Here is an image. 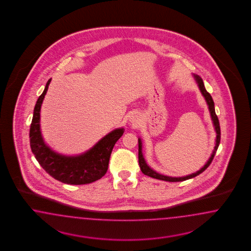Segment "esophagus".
Listing matches in <instances>:
<instances>
[{
	"mask_svg": "<svg viewBox=\"0 0 251 251\" xmlns=\"http://www.w3.org/2000/svg\"><path fill=\"white\" fill-rule=\"evenodd\" d=\"M129 121H130L131 124H132L133 126H137V125L140 124V119H139V117H138L137 115H131V116L129 117Z\"/></svg>",
	"mask_w": 251,
	"mask_h": 251,
	"instance_id": "34e87169",
	"label": "esophagus"
}]
</instances>
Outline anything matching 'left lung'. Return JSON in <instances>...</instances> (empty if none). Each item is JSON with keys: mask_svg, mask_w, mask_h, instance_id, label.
Segmentation results:
<instances>
[{"mask_svg": "<svg viewBox=\"0 0 251 251\" xmlns=\"http://www.w3.org/2000/svg\"><path fill=\"white\" fill-rule=\"evenodd\" d=\"M196 82H197L198 86L200 88V90L201 92L202 96L204 97L206 102H207V105L209 107V110H210V113H211V117H212V121H213V126H214V129L216 131V140H215V146H214V150L213 151V153L211 154V157L209 158V160L207 161L204 167H201L199 171L195 172V173H192L191 175L186 176H179V177H173V176H167L161 175L159 173L155 172L154 170H152L151 167H149L146 162H145V158H144V155H143V152H142V141L141 139H138V145H139V154H138V157H139V165L141 167V170L142 172L146 176H149L153 178H156V179H160V180H165V181H169V182H178V181H184V180H187V179H190L192 177H195L198 175H200L201 173H202L205 169H207V167H209L213 161V157L215 155V152L218 149V146L220 144L221 140V130H220V124H219V120H218V117L217 115L215 114V109H214V103H213V99L211 97V95L206 91L205 86L203 84V81L202 79L199 75H193Z\"/></svg>", "mask_w": 251, "mask_h": 251, "instance_id": "8db88e82", "label": "left lung"}]
</instances>
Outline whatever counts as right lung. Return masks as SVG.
Returning a JSON list of instances; mask_svg holds the SVG:
<instances>
[{
  "instance_id": "add662e5",
  "label": "right lung",
  "mask_w": 251,
  "mask_h": 251,
  "mask_svg": "<svg viewBox=\"0 0 251 251\" xmlns=\"http://www.w3.org/2000/svg\"><path fill=\"white\" fill-rule=\"evenodd\" d=\"M51 79L46 84L34 108L29 130L32 152L43 169L53 178L65 184L83 185L100 179L107 171L109 157L124 129H116L103 137L87 152L76 156H66L52 151L44 143L40 131V108Z\"/></svg>"
}]
</instances>
